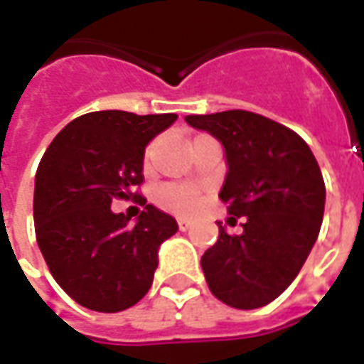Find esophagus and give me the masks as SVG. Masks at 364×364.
Listing matches in <instances>:
<instances>
[{"label":"esophagus","mask_w":364,"mask_h":364,"mask_svg":"<svg viewBox=\"0 0 364 364\" xmlns=\"http://www.w3.org/2000/svg\"><path fill=\"white\" fill-rule=\"evenodd\" d=\"M191 224H193V222H191L189 218H177V226H179V230H183V232L189 230Z\"/></svg>","instance_id":"esophagus-1"}]
</instances>
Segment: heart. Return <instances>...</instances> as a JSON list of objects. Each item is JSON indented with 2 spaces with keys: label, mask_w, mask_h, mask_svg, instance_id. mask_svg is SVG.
Here are the masks:
<instances>
[{
  "label": "heart",
  "mask_w": 364,
  "mask_h": 364,
  "mask_svg": "<svg viewBox=\"0 0 364 364\" xmlns=\"http://www.w3.org/2000/svg\"><path fill=\"white\" fill-rule=\"evenodd\" d=\"M151 150L148 151V156ZM156 203L177 214H191L198 206V189L193 185L171 183L156 193Z\"/></svg>",
  "instance_id": "1"
}]
</instances>
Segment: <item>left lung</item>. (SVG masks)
I'll return each instance as SVG.
<instances>
[{
    "label": "left lung",
    "mask_w": 364,
    "mask_h": 364,
    "mask_svg": "<svg viewBox=\"0 0 364 364\" xmlns=\"http://www.w3.org/2000/svg\"><path fill=\"white\" fill-rule=\"evenodd\" d=\"M185 122L222 144L228 171L220 198L244 218L237 236L216 222L218 240L200 259L208 289L232 308H261L289 289L318 240L320 166L296 132L255 112L189 114Z\"/></svg>",
    "instance_id": "obj_1"
}]
</instances>
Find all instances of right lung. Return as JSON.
<instances>
[{
  "label": "right lung",
  "instance_id": "obj_1",
  "mask_svg": "<svg viewBox=\"0 0 364 364\" xmlns=\"http://www.w3.org/2000/svg\"><path fill=\"white\" fill-rule=\"evenodd\" d=\"M175 120L173 112H87L44 151L33 200L36 242L52 277L83 308L120 312L150 290L159 245L177 222L146 205L130 224L111 203L136 197L146 146Z\"/></svg>",
  "mask_w": 364,
  "mask_h": 364
}]
</instances>
